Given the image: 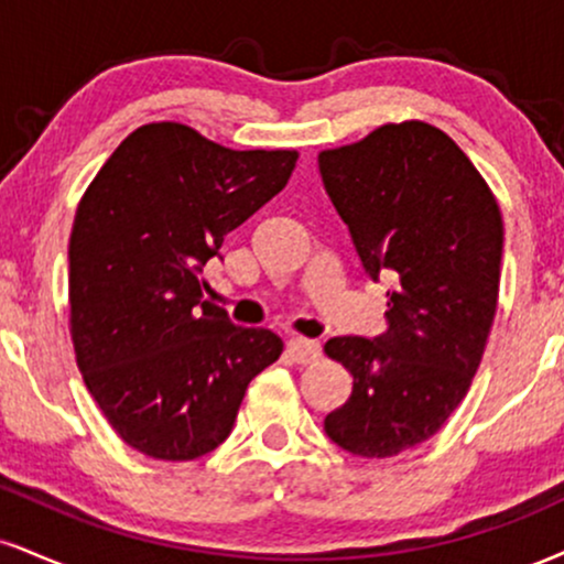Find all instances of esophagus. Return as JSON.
I'll return each mask as SVG.
<instances>
[{
	"instance_id": "1",
	"label": "esophagus",
	"mask_w": 564,
	"mask_h": 564,
	"mask_svg": "<svg viewBox=\"0 0 564 564\" xmlns=\"http://www.w3.org/2000/svg\"><path fill=\"white\" fill-rule=\"evenodd\" d=\"M289 355L294 362L307 365V362H315V359L323 355V349H321V341H312V338L296 336L289 341Z\"/></svg>"
}]
</instances>
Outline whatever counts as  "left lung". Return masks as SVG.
<instances>
[{
  "label": "left lung",
  "instance_id": "left-lung-1",
  "mask_svg": "<svg viewBox=\"0 0 564 564\" xmlns=\"http://www.w3.org/2000/svg\"><path fill=\"white\" fill-rule=\"evenodd\" d=\"M317 165L365 273L391 281L386 334L325 344L355 378L325 433L357 457H393L438 433L470 389L497 315L501 213L463 149L423 120L325 149Z\"/></svg>",
  "mask_w": 564,
  "mask_h": 564
}]
</instances>
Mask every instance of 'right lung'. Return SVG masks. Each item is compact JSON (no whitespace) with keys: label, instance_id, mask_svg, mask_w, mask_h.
Returning a JSON list of instances; mask_svg holds the SVG:
<instances>
[{"label":"right lung","instance_id":"add662e5","mask_svg":"<svg viewBox=\"0 0 564 564\" xmlns=\"http://www.w3.org/2000/svg\"><path fill=\"white\" fill-rule=\"evenodd\" d=\"M294 149L220 147L181 123L135 128L80 196L70 247L78 370L128 446L186 463L228 438L283 341L202 300L223 239L286 186Z\"/></svg>","mask_w":564,"mask_h":564}]
</instances>
